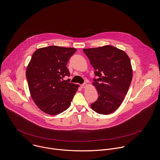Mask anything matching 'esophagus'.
<instances>
[{"mask_svg": "<svg viewBox=\"0 0 160 160\" xmlns=\"http://www.w3.org/2000/svg\"><path fill=\"white\" fill-rule=\"evenodd\" d=\"M87 87V84H86V83H84V84L81 85V88H85Z\"/></svg>", "mask_w": 160, "mask_h": 160, "instance_id": "obj_1", "label": "esophagus"}]
</instances>
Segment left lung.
I'll list each match as a JSON object with an SVG mask.
<instances>
[{"instance_id": "left-lung-1", "label": "left lung", "mask_w": 160, "mask_h": 160, "mask_svg": "<svg viewBox=\"0 0 160 160\" xmlns=\"http://www.w3.org/2000/svg\"><path fill=\"white\" fill-rule=\"evenodd\" d=\"M83 51L99 77L93 83L98 98L91 108L98 114H109L121 106L128 93L133 75L129 57L109 45Z\"/></svg>"}]
</instances>
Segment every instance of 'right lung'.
Listing matches in <instances>:
<instances>
[{
    "label": "right lung",
    "instance_id": "obj_1",
    "mask_svg": "<svg viewBox=\"0 0 160 160\" xmlns=\"http://www.w3.org/2000/svg\"><path fill=\"white\" fill-rule=\"evenodd\" d=\"M73 48L57 46L38 49L27 66L26 76L32 98L42 112L59 114L67 109L79 87L62 80L70 72L67 64L76 52Z\"/></svg>",
    "mask_w": 160,
    "mask_h": 160
}]
</instances>
